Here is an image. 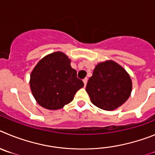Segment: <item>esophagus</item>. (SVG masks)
I'll use <instances>...</instances> for the list:
<instances>
[{
	"label": "esophagus",
	"instance_id": "esophagus-1",
	"mask_svg": "<svg viewBox=\"0 0 155 155\" xmlns=\"http://www.w3.org/2000/svg\"><path fill=\"white\" fill-rule=\"evenodd\" d=\"M87 81H88V79H87V78H85V79H83V83H84L85 86H86V83H87Z\"/></svg>",
	"mask_w": 155,
	"mask_h": 155
}]
</instances>
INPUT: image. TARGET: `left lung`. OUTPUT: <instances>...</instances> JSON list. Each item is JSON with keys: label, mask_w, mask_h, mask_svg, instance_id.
<instances>
[{"label": "left lung", "mask_w": 155, "mask_h": 155, "mask_svg": "<svg viewBox=\"0 0 155 155\" xmlns=\"http://www.w3.org/2000/svg\"><path fill=\"white\" fill-rule=\"evenodd\" d=\"M86 90L92 104L104 110H114L129 98L132 82L122 66L112 60L96 65Z\"/></svg>", "instance_id": "left-lung-1"}]
</instances>
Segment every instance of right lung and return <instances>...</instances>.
<instances>
[{"label":"right lung","mask_w":155,"mask_h":155,"mask_svg":"<svg viewBox=\"0 0 155 155\" xmlns=\"http://www.w3.org/2000/svg\"><path fill=\"white\" fill-rule=\"evenodd\" d=\"M71 60L63 52L45 56L31 73L30 87L37 103L48 110H58L69 104L84 83L78 79Z\"/></svg>","instance_id":"1"}]
</instances>
